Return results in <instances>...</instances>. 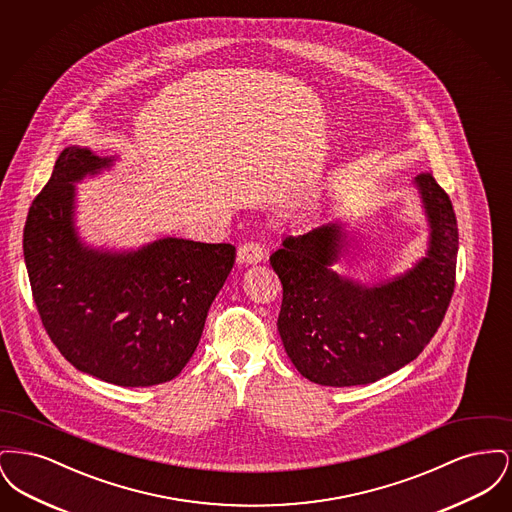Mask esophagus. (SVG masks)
I'll return each mask as SVG.
<instances>
[{
    "instance_id": "esophagus-1",
    "label": "esophagus",
    "mask_w": 512,
    "mask_h": 512,
    "mask_svg": "<svg viewBox=\"0 0 512 512\" xmlns=\"http://www.w3.org/2000/svg\"><path fill=\"white\" fill-rule=\"evenodd\" d=\"M265 257V249L263 245L255 240H249L238 247V261L240 263H247V265H253V263H259L263 261Z\"/></svg>"
}]
</instances>
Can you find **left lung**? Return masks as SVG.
I'll list each match as a JSON object with an SVG mask.
<instances>
[{
    "mask_svg": "<svg viewBox=\"0 0 512 512\" xmlns=\"http://www.w3.org/2000/svg\"><path fill=\"white\" fill-rule=\"evenodd\" d=\"M416 186L432 228L428 255L376 288L332 270L340 224L286 236L270 255L282 282L278 332L295 368L320 386H365L414 361L434 338L455 292L459 228L453 203L430 172Z\"/></svg>",
    "mask_w": 512,
    "mask_h": 512,
    "instance_id": "1",
    "label": "left lung"
}]
</instances>
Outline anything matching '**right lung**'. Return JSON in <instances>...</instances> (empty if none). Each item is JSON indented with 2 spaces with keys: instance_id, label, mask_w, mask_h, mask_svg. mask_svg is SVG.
<instances>
[{
  "instance_id": "obj_1",
  "label": "right lung",
  "mask_w": 512,
  "mask_h": 512,
  "mask_svg": "<svg viewBox=\"0 0 512 512\" xmlns=\"http://www.w3.org/2000/svg\"><path fill=\"white\" fill-rule=\"evenodd\" d=\"M109 165L86 147L61 151L26 217V270L42 324L74 368L115 386H155L194 355L236 247L178 238L132 253L84 247L74 182Z\"/></svg>"
}]
</instances>
